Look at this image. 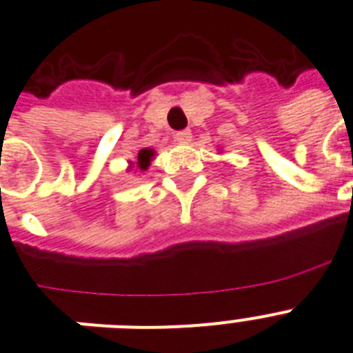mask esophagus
<instances>
[{
  "label": "esophagus",
  "instance_id": "obj_1",
  "mask_svg": "<svg viewBox=\"0 0 353 353\" xmlns=\"http://www.w3.org/2000/svg\"><path fill=\"white\" fill-rule=\"evenodd\" d=\"M173 138H174V142H179V143L190 142V140H191V131H190V129H184V131H176L173 134Z\"/></svg>",
  "mask_w": 353,
  "mask_h": 353
}]
</instances>
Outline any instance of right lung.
<instances>
[{
	"instance_id": "obj_1",
	"label": "right lung",
	"mask_w": 353,
	"mask_h": 353,
	"mask_svg": "<svg viewBox=\"0 0 353 353\" xmlns=\"http://www.w3.org/2000/svg\"><path fill=\"white\" fill-rule=\"evenodd\" d=\"M154 154H157V151L151 148H143L138 151V157H137V162H131L129 160V168L128 171H140V173H143V171H148V168L151 165V162H153Z\"/></svg>"
}]
</instances>
